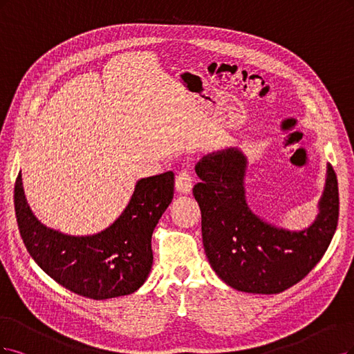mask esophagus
<instances>
[{
    "label": "esophagus",
    "mask_w": 354,
    "mask_h": 354,
    "mask_svg": "<svg viewBox=\"0 0 354 354\" xmlns=\"http://www.w3.org/2000/svg\"><path fill=\"white\" fill-rule=\"evenodd\" d=\"M175 187L182 194H189L191 192V189H192V176H191L188 170H182V172L178 174L176 180H175Z\"/></svg>",
    "instance_id": "obj_1"
}]
</instances>
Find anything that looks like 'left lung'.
<instances>
[{
	"label": "left lung",
	"instance_id": "8db88e82",
	"mask_svg": "<svg viewBox=\"0 0 354 354\" xmlns=\"http://www.w3.org/2000/svg\"><path fill=\"white\" fill-rule=\"evenodd\" d=\"M247 158L238 148L203 157L192 194L201 210L204 252L230 287L253 294H278L301 281L334 236L338 222V182L330 165L315 222L288 231L261 221L245 201Z\"/></svg>",
	"mask_w": 354,
	"mask_h": 354
}]
</instances>
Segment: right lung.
I'll return each instance as SVG.
<instances>
[{"mask_svg":"<svg viewBox=\"0 0 354 354\" xmlns=\"http://www.w3.org/2000/svg\"><path fill=\"white\" fill-rule=\"evenodd\" d=\"M174 172L140 179L127 209L109 227L73 236L35 218L19 172L15 185L19 231L32 259L64 288L94 300L128 295L141 287L151 270V235L174 198Z\"/></svg>","mask_w":354,"mask_h":354,"instance_id":"1","label":"right lung"}]
</instances>
